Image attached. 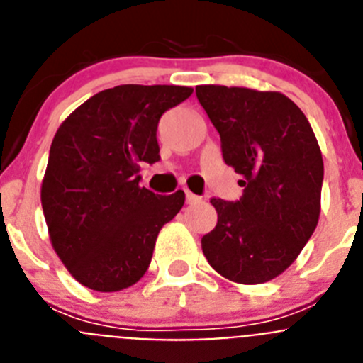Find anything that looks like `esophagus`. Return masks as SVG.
I'll return each mask as SVG.
<instances>
[{"label": "esophagus", "instance_id": "obj_1", "mask_svg": "<svg viewBox=\"0 0 363 363\" xmlns=\"http://www.w3.org/2000/svg\"><path fill=\"white\" fill-rule=\"evenodd\" d=\"M185 198H187V203H198V201H201V198L196 196V194H192L191 191H185Z\"/></svg>", "mask_w": 363, "mask_h": 363}]
</instances>
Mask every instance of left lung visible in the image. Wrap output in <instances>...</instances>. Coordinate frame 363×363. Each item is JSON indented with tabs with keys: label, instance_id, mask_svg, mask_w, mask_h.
Wrapping results in <instances>:
<instances>
[{
	"label": "left lung",
	"instance_id": "1",
	"mask_svg": "<svg viewBox=\"0 0 363 363\" xmlns=\"http://www.w3.org/2000/svg\"><path fill=\"white\" fill-rule=\"evenodd\" d=\"M196 96L243 187L236 201L211 200L218 223L201 249L227 280L264 284L293 264L318 225V142L306 114L281 92L200 85Z\"/></svg>",
	"mask_w": 363,
	"mask_h": 363
}]
</instances>
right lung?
<instances>
[{"label": "right lung", "mask_w": 363, "mask_h": 363, "mask_svg": "<svg viewBox=\"0 0 363 363\" xmlns=\"http://www.w3.org/2000/svg\"><path fill=\"white\" fill-rule=\"evenodd\" d=\"M191 94V86L118 85L60 125L41 207L54 251L89 289L114 293L136 284L160 229L184 207V191L160 196L140 187V163L158 162L160 118Z\"/></svg>", "instance_id": "obj_1"}]
</instances>
